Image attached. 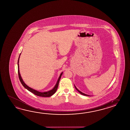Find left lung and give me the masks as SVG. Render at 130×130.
Returning a JSON list of instances; mask_svg holds the SVG:
<instances>
[{"mask_svg":"<svg viewBox=\"0 0 130 130\" xmlns=\"http://www.w3.org/2000/svg\"><path fill=\"white\" fill-rule=\"evenodd\" d=\"M75 89H76V90H77V91H78V92H79L80 93V94H82V95H86V96H90V95H86V94H84V93L82 92H81V91H80V90H78V89H77V88H76V87H75Z\"/></svg>","mask_w":130,"mask_h":130,"instance_id":"8db88e82","label":"left lung"}]
</instances>
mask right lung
I'll return each mask as SVG.
<instances>
[{
  "label": "right lung",
  "mask_w": 130,
  "mask_h": 130,
  "mask_svg": "<svg viewBox=\"0 0 130 130\" xmlns=\"http://www.w3.org/2000/svg\"><path fill=\"white\" fill-rule=\"evenodd\" d=\"M21 54V53H20ZM20 56L18 59V75H19V79L20 80V82L21 84H22L24 87H25L26 89L28 90L29 91H30L33 94H34L35 95H37V96H41V97H49L52 96L53 95H54L55 93L56 92V90H57L58 88V85H59V81L60 80V79L61 78V76L62 75L63 72H62L61 74V75H60L59 77L58 78V81L56 83V84H55L54 88L52 89V90H50L46 92H39L37 90H34L33 89H32L31 88L29 87L23 81L22 77L20 75V70H19V59H20Z\"/></svg>",
  "instance_id": "1"
}]
</instances>
